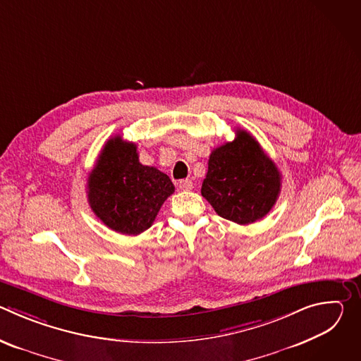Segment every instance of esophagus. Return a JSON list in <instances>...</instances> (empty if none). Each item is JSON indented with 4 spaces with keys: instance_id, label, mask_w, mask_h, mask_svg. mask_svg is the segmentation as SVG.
Segmentation results:
<instances>
[{
    "instance_id": "1",
    "label": "esophagus",
    "mask_w": 361,
    "mask_h": 361,
    "mask_svg": "<svg viewBox=\"0 0 361 361\" xmlns=\"http://www.w3.org/2000/svg\"><path fill=\"white\" fill-rule=\"evenodd\" d=\"M178 187H180V190L190 191V190L192 188V181H191V180H188V178H185V180H180V181H178Z\"/></svg>"
}]
</instances>
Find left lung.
Here are the masks:
<instances>
[{
    "mask_svg": "<svg viewBox=\"0 0 361 361\" xmlns=\"http://www.w3.org/2000/svg\"><path fill=\"white\" fill-rule=\"evenodd\" d=\"M281 188V174L250 133L214 148L201 195L216 213L237 224H251L270 213Z\"/></svg>",
    "mask_w": 361,
    "mask_h": 361,
    "instance_id": "obj_1",
    "label": "left lung"
}]
</instances>
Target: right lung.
Here are the masks:
<instances>
[{"instance_id": "right-lung-1", "label": "right lung", "mask_w": 361, "mask_h": 361, "mask_svg": "<svg viewBox=\"0 0 361 361\" xmlns=\"http://www.w3.org/2000/svg\"><path fill=\"white\" fill-rule=\"evenodd\" d=\"M88 204L109 228L138 235L156 220L164 201L174 192L170 177L142 166L137 145L110 138L101 149L87 183Z\"/></svg>"}]
</instances>
